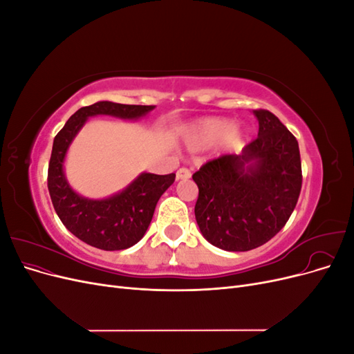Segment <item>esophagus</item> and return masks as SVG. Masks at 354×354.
<instances>
[{
    "label": "esophagus",
    "instance_id": "esophagus-1",
    "mask_svg": "<svg viewBox=\"0 0 354 354\" xmlns=\"http://www.w3.org/2000/svg\"><path fill=\"white\" fill-rule=\"evenodd\" d=\"M177 180H186L190 177V171L187 168H180L176 174Z\"/></svg>",
    "mask_w": 354,
    "mask_h": 354
}]
</instances>
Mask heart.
Returning <instances> with one entry per match:
<instances>
[{"mask_svg":"<svg viewBox=\"0 0 354 354\" xmlns=\"http://www.w3.org/2000/svg\"><path fill=\"white\" fill-rule=\"evenodd\" d=\"M246 130L241 124H229L227 120L216 116L201 118L192 122L185 131V143L189 147H202L220 138V147L234 151L243 145Z\"/></svg>","mask_w":354,"mask_h":354,"instance_id":"obj_1","label":"heart"}]
</instances>
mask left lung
Here are the masks:
<instances>
[{
    "label": "left lung",
    "mask_w": 354,
    "mask_h": 354,
    "mask_svg": "<svg viewBox=\"0 0 354 354\" xmlns=\"http://www.w3.org/2000/svg\"><path fill=\"white\" fill-rule=\"evenodd\" d=\"M252 113L259 137L241 155L209 160L194 174L199 230L224 251H250L270 241L291 217L301 190L297 138L272 112Z\"/></svg>",
    "instance_id": "left-lung-1"
}]
</instances>
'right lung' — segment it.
Listing matches in <instances>:
<instances>
[{
	"mask_svg": "<svg viewBox=\"0 0 354 354\" xmlns=\"http://www.w3.org/2000/svg\"><path fill=\"white\" fill-rule=\"evenodd\" d=\"M155 106L97 102L78 109L53 142L48 164V192L59 218L82 242L104 251L127 250L140 241L152 221L155 207L176 174H138L122 190L103 199H90L75 192L65 174V159L73 138L88 118L108 115L137 121Z\"/></svg>",
	"mask_w": 354,
	"mask_h": 354,
	"instance_id": "obj_1",
	"label": "right lung"
}]
</instances>
